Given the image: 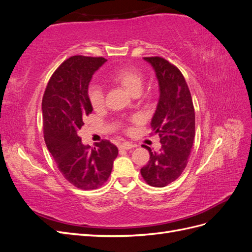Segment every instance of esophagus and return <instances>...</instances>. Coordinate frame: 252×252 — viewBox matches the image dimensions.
<instances>
[{
  "instance_id": "34e87169",
  "label": "esophagus",
  "mask_w": 252,
  "mask_h": 252,
  "mask_svg": "<svg viewBox=\"0 0 252 252\" xmlns=\"http://www.w3.org/2000/svg\"><path fill=\"white\" fill-rule=\"evenodd\" d=\"M138 146L136 144H131V143H128V142H125L123 144L120 145V149L122 150H128V149H131V148H134Z\"/></svg>"
}]
</instances>
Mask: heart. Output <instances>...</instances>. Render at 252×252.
<instances>
[{"instance_id":"heart-1","label":"heart","mask_w":252,"mask_h":252,"mask_svg":"<svg viewBox=\"0 0 252 252\" xmlns=\"http://www.w3.org/2000/svg\"><path fill=\"white\" fill-rule=\"evenodd\" d=\"M108 80L112 83H116L125 88L129 94L134 95L136 94H141L144 83L143 74L131 67H122L114 70ZM88 100L94 110L101 109L104 106V93L101 86L96 84H91L87 91Z\"/></svg>"}]
</instances>
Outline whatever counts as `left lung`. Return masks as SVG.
Instances as JSON below:
<instances>
[{"instance_id":"left-lung-1","label":"left lung","mask_w":252,"mask_h":252,"mask_svg":"<svg viewBox=\"0 0 252 252\" xmlns=\"http://www.w3.org/2000/svg\"><path fill=\"white\" fill-rule=\"evenodd\" d=\"M154 67L159 97L151 128L161 138L159 152L149 151V161L141 169L143 179L154 187H165L177 180L188 163L195 134L191 94L182 72L159 57L144 58Z\"/></svg>"}]
</instances>
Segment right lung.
Masks as SVG:
<instances>
[{
    "mask_svg": "<svg viewBox=\"0 0 252 252\" xmlns=\"http://www.w3.org/2000/svg\"><path fill=\"white\" fill-rule=\"evenodd\" d=\"M106 61L83 56L66 60L51 75L42 100L46 146L64 178L83 190L96 189L108 180L119 154L107 140L90 147L78 135L84 118L93 112L87 95L89 83Z\"/></svg>",
    "mask_w": 252,
    "mask_h": 252,
    "instance_id": "obj_1",
    "label": "right lung"
}]
</instances>
